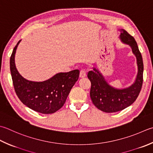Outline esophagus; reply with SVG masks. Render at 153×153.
Returning a JSON list of instances; mask_svg holds the SVG:
<instances>
[{
  "mask_svg": "<svg viewBox=\"0 0 153 153\" xmlns=\"http://www.w3.org/2000/svg\"><path fill=\"white\" fill-rule=\"evenodd\" d=\"M85 76H86V71L84 70H81L79 73V77L81 78H83V77H85Z\"/></svg>",
  "mask_w": 153,
  "mask_h": 153,
  "instance_id": "esophagus-1",
  "label": "esophagus"
}]
</instances>
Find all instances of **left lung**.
Masks as SVG:
<instances>
[{
	"label": "left lung",
	"mask_w": 153,
	"mask_h": 153,
	"mask_svg": "<svg viewBox=\"0 0 153 153\" xmlns=\"http://www.w3.org/2000/svg\"><path fill=\"white\" fill-rule=\"evenodd\" d=\"M120 38L123 42L131 47L137 58L138 73L133 84L129 88L117 89L110 86L96 68L89 71L88 79L91 82L90 97L94 105L105 113L121 111L133 104L139 96L143 82V62L141 53L134 38L125 30H121Z\"/></svg>",
	"instance_id": "8db88e82"
}]
</instances>
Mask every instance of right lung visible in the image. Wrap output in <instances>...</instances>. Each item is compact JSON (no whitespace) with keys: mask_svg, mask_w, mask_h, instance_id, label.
<instances>
[{"mask_svg":"<svg viewBox=\"0 0 153 153\" xmlns=\"http://www.w3.org/2000/svg\"><path fill=\"white\" fill-rule=\"evenodd\" d=\"M19 41L12 53L10 69L15 92L19 100L35 111L51 114L64 105L71 89L78 79L79 71L75 70L59 73L42 82H34L24 78L17 71L14 56Z\"/></svg>","mask_w":153,"mask_h":153,"instance_id":"right-lung-1","label":"right lung"}]
</instances>
